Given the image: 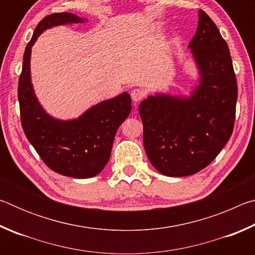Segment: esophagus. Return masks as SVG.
I'll list each match as a JSON object with an SVG mask.
<instances>
[{"label":"esophagus","instance_id":"1","mask_svg":"<svg viewBox=\"0 0 255 255\" xmlns=\"http://www.w3.org/2000/svg\"><path fill=\"white\" fill-rule=\"evenodd\" d=\"M130 96L133 103H138L145 97V91L141 89H133L130 93Z\"/></svg>","mask_w":255,"mask_h":255}]
</instances>
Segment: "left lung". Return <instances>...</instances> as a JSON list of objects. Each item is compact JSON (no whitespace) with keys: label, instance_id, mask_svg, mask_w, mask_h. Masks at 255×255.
<instances>
[{"label":"left lung","instance_id":"1","mask_svg":"<svg viewBox=\"0 0 255 255\" xmlns=\"http://www.w3.org/2000/svg\"><path fill=\"white\" fill-rule=\"evenodd\" d=\"M190 41L199 80L189 96L155 93L139 103L145 152L167 176L205 169L230 140L234 128L237 84L232 57L214 21L198 12Z\"/></svg>","mask_w":255,"mask_h":255}]
</instances>
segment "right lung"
<instances>
[{
  "instance_id": "1",
  "label": "right lung",
  "mask_w": 255,
  "mask_h": 255,
  "mask_svg": "<svg viewBox=\"0 0 255 255\" xmlns=\"http://www.w3.org/2000/svg\"><path fill=\"white\" fill-rule=\"evenodd\" d=\"M85 21L68 12L45 16L25 47L18 86L21 124L25 137L49 169L77 179L92 178L105 169L116 132L131 111V98L123 92L89 108L79 118L57 119L47 114L38 101L31 82L30 58L32 46L45 30Z\"/></svg>"
}]
</instances>
